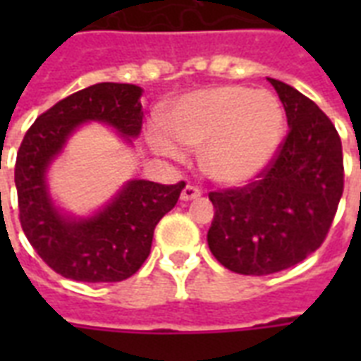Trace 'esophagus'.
Wrapping results in <instances>:
<instances>
[{
	"label": "esophagus",
	"mask_w": 361,
	"mask_h": 361,
	"mask_svg": "<svg viewBox=\"0 0 361 361\" xmlns=\"http://www.w3.org/2000/svg\"><path fill=\"white\" fill-rule=\"evenodd\" d=\"M200 189H197L195 185H185L183 187V191H181V200L183 202H189V200H195V198H200Z\"/></svg>",
	"instance_id": "obj_1"
}]
</instances>
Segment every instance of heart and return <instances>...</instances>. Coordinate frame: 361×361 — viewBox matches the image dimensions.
Instances as JSON below:
<instances>
[{"label": "heart", "instance_id": "heart-1", "mask_svg": "<svg viewBox=\"0 0 361 361\" xmlns=\"http://www.w3.org/2000/svg\"><path fill=\"white\" fill-rule=\"evenodd\" d=\"M166 123L170 133L163 127H153L149 133L159 153L180 159L176 140L204 147V172L217 183L236 187L255 180L274 159L285 116L271 95L223 86L181 97L166 112Z\"/></svg>", "mask_w": 361, "mask_h": 361}]
</instances>
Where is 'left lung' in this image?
<instances>
[{"instance_id": "8db88e82", "label": "left lung", "mask_w": 361, "mask_h": 361, "mask_svg": "<svg viewBox=\"0 0 361 361\" xmlns=\"http://www.w3.org/2000/svg\"><path fill=\"white\" fill-rule=\"evenodd\" d=\"M285 106L288 133L274 159L243 187L209 192V251L241 275L296 266L326 240L343 195L341 138L303 93L268 78Z\"/></svg>"}]
</instances>
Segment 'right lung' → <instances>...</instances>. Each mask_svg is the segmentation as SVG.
I'll return each mask as SVG.
<instances>
[{
  "mask_svg": "<svg viewBox=\"0 0 361 361\" xmlns=\"http://www.w3.org/2000/svg\"><path fill=\"white\" fill-rule=\"evenodd\" d=\"M142 87L103 82L61 99L25 133L14 164L20 225L37 255L67 279L118 283L136 274L152 251L153 231L174 208L183 181L163 185L133 180L101 212L75 219L48 195V164L80 123L103 121L120 135H140Z\"/></svg>",
  "mask_w": 361,
  "mask_h": 361,
  "instance_id": "obj_1",
  "label": "right lung"
}]
</instances>
